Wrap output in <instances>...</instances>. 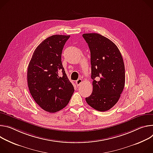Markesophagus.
Segmentation results:
<instances>
[{"mask_svg":"<svg viewBox=\"0 0 153 153\" xmlns=\"http://www.w3.org/2000/svg\"><path fill=\"white\" fill-rule=\"evenodd\" d=\"M81 82H82V79H78V80H76V86H79L80 84H81Z\"/></svg>","mask_w":153,"mask_h":153,"instance_id":"34e87169","label":"esophagus"}]
</instances>
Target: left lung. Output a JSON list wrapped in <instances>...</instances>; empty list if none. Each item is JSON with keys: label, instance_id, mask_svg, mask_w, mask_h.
<instances>
[{"label": "left lung", "instance_id": "8db88e82", "mask_svg": "<svg viewBox=\"0 0 153 153\" xmlns=\"http://www.w3.org/2000/svg\"><path fill=\"white\" fill-rule=\"evenodd\" d=\"M82 37L91 52L93 91L86 98L87 103L98 111L112 108L119 100L125 82L123 59L117 45L98 33H85Z\"/></svg>", "mask_w": 153, "mask_h": 153}]
</instances>
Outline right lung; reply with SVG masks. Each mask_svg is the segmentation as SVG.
I'll return each mask as SVG.
<instances>
[{
	"instance_id": "obj_1",
	"label": "right lung",
	"mask_w": 153,
	"mask_h": 153,
	"mask_svg": "<svg viewBox=\"0 0 153 153\" xmlns=\"http://www.w3.org/2000/svg\"><path fill=\"white\" fill-rule=\"evenodd\" d=\"M70 36L55 35L44 40L34 51L28 66L30 92L35 102L48 112L65 107L74 92L61 62L64 45Z\"/></svg>"
}]
</instances>
